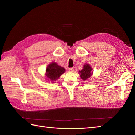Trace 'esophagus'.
I'll return each instance as SVG.
<instances>
[{
  "mask_svg": "<svg viewBox=\"0 0 135 135\" xmlns=\"http://www.w3.org/2000/svg\"><path fill=\"white\" fill-rule=\"evenodd\" d=\"M68 72H73L74 71V69L72 68H69L68 69Z\"/></svg>",
  "mask_w": 135,
  "mask_h": 135,
  "instance_id": "34e87169",
  "label": "esophagus"
}]
</instances>
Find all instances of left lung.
<instances>
[{"instance_id": "left-lung-1", "label": "left lung", "mask_w": 135, "mask_h": 135, "mask_svg": "<svg viewBox=\"0 0 135 135\" xmlns=\"http://www.w3.org/2000/svg\"><path fill=\"white\" fill-rule=\"evenodd\" d=\"M93 72V68L89 64H86L84 66L83 69L79 71V73L80 74L81 79L84 81H85L91 76Z\"/></svg>"}]
</instances>
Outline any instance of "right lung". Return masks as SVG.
I'll use <instances>...</instances> for the list:
<instances>
[{"label":"right lung","mask_w":135,"mask_h":135,"mask_svg":"<svg viewBox=\"0 0 135 135\" xmlns=\"http://www.w3.org/2000/svg\"><path fill=\"white\" fill-rule=\"evenodd\" d=\"M65 72V69L56 63H50L46 68L45 75L47 78V80L51 82L55 81L58 78Z\"/></svg>","instance_id":"1"}]
</instances>
